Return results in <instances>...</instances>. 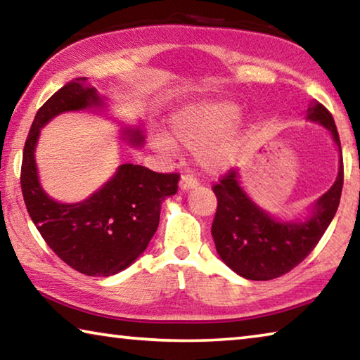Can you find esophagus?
<instances>
[{"label":"esophagus","instance_id":"34e87169","mask_svg":"<svg viewBox=\"0 0 360 360\" xmlns=\"http://www.w3.org/2000/svg\"><path fill=\"white\" fill-rule=\"evenodd\" d=\"M198 186V181L195 176L192 174H182L181 176V181H179V187L182 188V191H188V188H193Z\"/></svg>","mask_w":360,"mask_h":360}]
</instances>
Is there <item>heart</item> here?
<instances>
[{"label":"heart","instance_id":"heart-1","mask_svg":"<svg viewBox=\"0 0 360 360\" xmlns=\"http://www.w3.org/2000/svg\"><path fill=\"white\" fill-rule=\"evenodd\" d=\"M241 109L233 101H205L187 106L172 119L174 138L187 148L200 149V160L208 169H221L235 160L238 141L227 133L240 117ZM155 146L172 150L173 141L158 136Z\"/></svg>","mask_w":360,"mask_h":360}]
</instances>
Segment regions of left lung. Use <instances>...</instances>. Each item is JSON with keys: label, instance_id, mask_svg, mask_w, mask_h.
Returning a JSON list of instances; mask_svg holds the SVG:
<instances>
[{"label": "left lung", "instance_id": "8db88e82", "mask_svg": "<svg viewBox=\"0 0 360 360\" xmlns=\"http://www.w3.org/2000/svg\"><path fill=\"white\" fill-rule=\"evenodd\" d=\"M307 117L324 125L340 148L337 125L324 105L313 101ZM343 178L341 158L338 178L318 200L311 219L294 224L275 221L257 208L241 191L238 172L229 169L212 186L217 210L211 233L221 259L240 276L252 281H268L285 275L307 259L330 225L340 205Z\"/></svg>", "mask_w": 360, "mask_h": 360}]
</instances>
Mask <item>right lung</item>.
I'll return each mask as SVG.
<instances>
[{"label":"right lung","instance_id":"obj_1","mask_svg":"<svg viewBox=\"0 0 360 360\" xmlns=\"http://www.w3.org/2000/svg\"><path fill=\"white\" fill-rule=\"evenodd\" d=\"M85 81L72 79L38 109L23 148L20 186L28 214L47 246L82 275L111 276L148 248L160 221L162 202L178 192L179 173H155L124 163L111 181L81 203L49 198L36 173L34 146L41 127L53 115L100 105L96 90ZM131 141H143L139 131Z\"/></svg>","mask_w":360,"mask_h":360}]
</instances>
